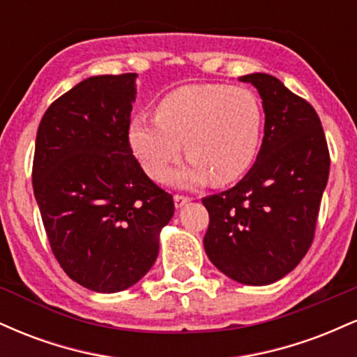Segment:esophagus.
Wrapping results in <instances>:
<instances>
[{"label":"esophagus","instance_id":"1","mask_svg":"<svg viewBox=\"0 0 357 357\" xmlns=\"http://www.w3.org/2000/svg\"><path fill=\"white\" fill-rule=\"evenodd\" d=\"M190 202H191V198H188V196H183V195H176L174 196L176 208H181V206H184V204L190 203Z\"/></svg>","mask_w":357,"mask_h":357}]
</instances>
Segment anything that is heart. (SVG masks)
<instances>
[{
  "label": "heart",
  "instance_id": "1",
  "mask_svg": "<svg viewBox=\"0 0 357 357\" xmlns=\"http://www.w3.org/2000/svg\"><path fill=\"white\" fill-rule=\"evenodd\" d=\"M264 112L245 87L220 84L184 85L162 97L155 117L139 114L129 122L130 149L151 176H158L183 149L186 162L162 179L192 188L206 181L227 184L252 166L260 144Z\"/></svg>",
  "mask_w": 357,
  "mask_h": 357
}]
</instances>
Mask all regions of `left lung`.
Returning a JSON list of instances; mask_svg holds the SVG:
<instances>
[{
	"instance_id": "1",
	"label": "left lung",
	"mask_w": 357,
	"mask_h": 357,
	"mask_svg": "<svg viewBox=\"0 0 357 357\" xmlns=\"http://www.w3.org/2000/svg\"><path fill=\"white\" fill-rule=\"evenodd\" d=\"M257 87L265 112L255 165L230 190L203 198L210 213L204 250L220 272L245 285H268L310 248L329 149L312 105L268 73L240 77Z\"/></svg>"
}]
</instances>
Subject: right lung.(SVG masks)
<instances>
[{
	"mask_svg": "<svg viewBox=\"0 0 357 357\" xmlns=\"http://www.w3.org/2000/svg\"><path fill=\"white\" fill-rule=\"evenodd\" d=\"M136 77L82 80L47 109L36 132L33 192L52 252L93 292L141 280L174 215L173 196L147 178L127 137Z\"/></svg>",
	"mask_w": 357,
	"mask_h": 357,
	"instance_id": "right-lung-1",
	"label": "right lung"
}]
</instances>
